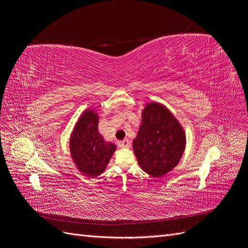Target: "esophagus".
Wrapping results in <instances>:
<instances>
[{
    "label": "esophagus",
    "mask_w": 248,
    "mask_h": 248,
    "mask_svg": "<svg viewBox=\"0 0 248 248\" xmlns=\"http://www.w3.org/2000/svg\"><path fill=\"white\" fill-rule=\"evenodd\" d=\"M119 145H120V147H122V148H128L130 146V141L126 139V140H123L120 141Z\"/></svg>",
    "instance_id": "34e87169"
}]
</instances>
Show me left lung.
Returning <instances> with one entry per match:
<instances>
[{"label": "left lung", "mask_w": 248, "mask_h": 248, "mask_svg": "<svg viewBox=\"0 0 248 248\" xmlns=\"http://www.w3.org/2000/svg\"><path fill=\"white\" fill-rule=\"evenodd\" d=\"M185 145L184 129L175 116L160 103H148L132 141L140 169L155 178L166 175L179 163Z\"/></svg>", "instance_id": "left-lung-1"}]
</instances>
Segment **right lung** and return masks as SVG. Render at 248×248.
Masks as SVG:
<instances>
[{
	"mask_svg": "<svg viewBox=\"0 0 248 248\" xmlns=\"http://www.w3.org/2000/svg\"><path fill=\"white\" fill-rule=\"evenodd\" d=\"M116 145L106 141L98 131V115L87 109L76 124L70 138V153L78 170L87 177H97L106 170Z\"/></svg>",
	"mask_w": 248,
	"mask_h": 248,
	"instance_id": "add662e5",
	"label": "right lung"
}]
</instances>
